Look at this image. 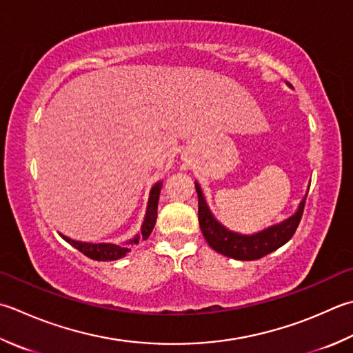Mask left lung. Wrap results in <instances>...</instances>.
<instances>
[{
	"mask_svg": "<svg viewBox=\"0 0 353 353\" xmlns=\"http://www.w3.org/2000/svg\"><path fill=\"white\" fill-rule=\"evenodd\" d=\"M196 191L199 197V225L206 243L219 254L243 261L265 257V255L288 243L300 223L307 197V194L303 197L296 211L283 222L268 226L266 230L254 234H240L228 230L225 225L214 217L199 182H196Z\"/></svg>",
	"mask_w": 353,
	"mask_h": 353,
	"instance_id": "8db88e82",
	"label": "left lung"
}]
</instances>
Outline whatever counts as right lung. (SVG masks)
Wrapping results in <instances>:
<instances>
[{"label": "right lung", "instance_id": "right-lung-1", "mask_svg": "<svg viewBox=\"0 0 353 353\" xmlns=\"http://www.w3.org/2000/svg\"><path fill=\"white\" fill-rule=\"evenodd\" d=\"M161 190H162V182H156L150 191L147 212H145L141 232L136 234L133 239L123 241V243H88V241L73 240L70 237L64 236V234H59V236L64 239L67 243H70L73 248H76V250L87 255L88 259H93L98 261H112V260L125 257V255L131 251L130 246L139 243L141 239L147 240L150 237L151 231H153V228L156 225V219H157V203H159V196H161Z\"/></svg>", "mask_w": 353, "mask_h": 353}]
</instances>
